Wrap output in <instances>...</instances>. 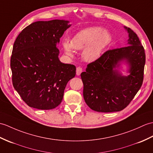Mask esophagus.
Segmentation results:
<instances>
[{"instance_id": "obj_1", "label": "esophagus", "mask_w": 153, "mask_h": 153, "mask_svg": "<svg viewBox=\"0 0 153 153\" xmlns=\"http://www.w3.org/2000/svg\"><path fill=\"white\" fill-rule=\"evenodd\" d=\"M82 71H83V69H82V68H81V67H80V66L77 67V68H76V75L79 76L81 73L82 72Z\"/></svg>"}]
</instances>
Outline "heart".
<instances>
[{"label":"heart","mask_w":153,"mask_h":153,"mask_svg":"<svg viewBox=\"0 0 153 153\" xmlns=\"http://www.w3.org/2000/svg\"><path fill=\"white\" fill-rule=\"evenodd\" d=\"M111 41V34L102 28L88 27L78 32L70 42H64L63 48L67 55L72 56L74 49H81L85 47L82 54L84 60L93 62L98 59Z\"/></svg>","instance_id":"b5f03b06"}]
</instances>
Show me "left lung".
<instances>
[{
    "label": "left lung",
    "instance_id": "obj_1",
    "mask_svg": "<svg viewBox=\"0 0 153 153\" xmlns=\"http://www.w3.org/2000/svg\"><path fill=\"white\" fill-rule=\"evenodd\" d=\"M125 28L129 34L128 45L105 51L81 74L84 100L95 111H121L129 105L143 84L145 49L137 35L131 28ZM124 59L130 65L131 74L128 76H122L113 70Z\"/></svg>",
    "mask_w": 153,
    "mask_h": 153
}]
</instances>
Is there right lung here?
Segmentation results:
<instances>
[{
  "label": "right lung",
  "mask_w": 153,
  "mask_h": 153,
  "mask_svg": "<svg viewBox=\"0 0 153 153\" xmlns=\"http://www.w3.org/2000/svg\"><path fill=\"white\" fill-rule=\"evenodd\" d=\"M69 21H36L25 27L14 42L10 59L12 83L29 107L54 109L61 103L76 66L59 59L56 47Z\"/></svg>",
  "instance_id": "right-lung-1"
}]
</instances>
